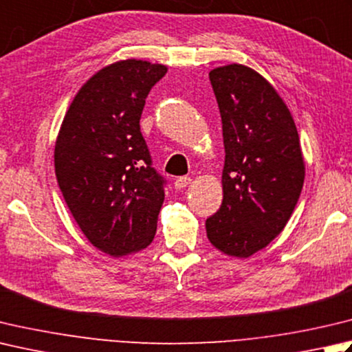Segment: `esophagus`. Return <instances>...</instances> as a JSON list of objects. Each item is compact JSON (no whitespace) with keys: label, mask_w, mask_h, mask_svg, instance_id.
Listing matches in <instances>:
<instances>
[{"label":"esophagus","mask_w":352,"mask_h":352,"mask_svg":"<svg viewBox=\"0 0 352 352\" xmlns=\"http://www.w3.org/2000/svg\"><path fill=\"white\" fill-rule=\"evenodd\" d=\"M174 184L177 189H184L186 186L190 184V177H178Z\"/></svg>","instance_id":"34e87169"}]
</instances>
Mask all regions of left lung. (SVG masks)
Wrapping results in <instances>:
<instances>
[{
	"mask_svg": "<svg viewBox=\"0 0 352 352\" xmlns=\"http://www.w3.org/2000/svg\"><path fill=\"white\" fill-rule=\"evenodd\" d=\"M223 122V203L206 219L218 250L249 258L284 230L305 178L290 109L270 82L230 64L209 73Z\"/></svg>",
	"mask_w": 352,
	"mask_h": 352,
	"instance_id": "obj_1",
	"label": "left lung"
}]
</instances>
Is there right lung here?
Listing matches in <instances>:
<instances>
[{
	"label": "right lung",
	"mask_w": 352,
	"mask_h": 352,
	"mask_svg": "<svg viewBox=\"0 0 352 352\" xmlns=\"http://www.w3.org/2000/svg\"><path fill=\"white\" fill-rule=\"evenodd\" d=\"M168 68L126 59L102 68L76 94L54 146V172L76 223L109 256L153 243L164 178L140 133L148 98Z\"/></svg>",
	"instance_id": "obj_1"
}]
</instances>
